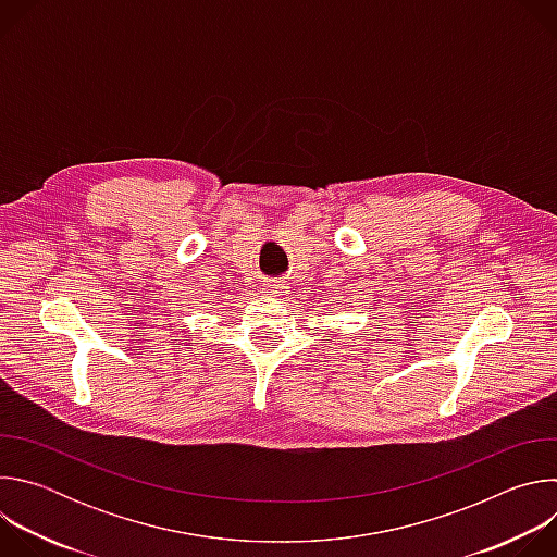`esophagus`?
Returning a JSON list of instances; mask_svg holds the SVG:
<instances>
[{"mask_svg":"<svg viewBox=\"0 0 557 557\" xmlns=\"http://www.w3.org/2000/svg\"><path fill=\"white\" fill-rule=\"evenodd\" d=\"M264 293H267L269 297H277V295H282V293H284V284L271 282V284H267V286H264Z\"/></svg>","mask_w":557,"mask_h":557,"instance_id":"obj_1","label":"esophagus"}]
</instances>
